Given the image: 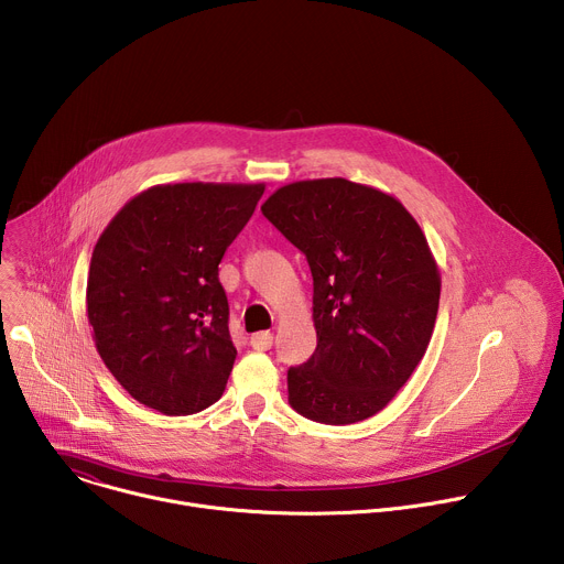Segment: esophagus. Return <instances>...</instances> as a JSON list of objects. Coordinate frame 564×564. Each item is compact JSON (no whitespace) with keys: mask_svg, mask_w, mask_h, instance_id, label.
<instances>
[{"mask_svg":"<svg viewBox=\"0 0 564 564\" xmlns=\"http://www.w3.org/2000/svg\"><path fill=\"white\" fill-rule=\"evenodd\" d=\"M272 339H274V337H272L270 333H257V335L250 337V346H252L254 350L265 352V350L272 348Z\"/></svg>","mask_w":564,"mask_h":564,"instance_id":"obj_1","label":"esophagus"}]
</instances>
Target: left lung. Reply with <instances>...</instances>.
Instances as JSON below:
<instances>
[{
	"label": "left lung",
	"instance_id": "1",
	"mask_svg": "<svg viewBox=\"0 0 564 564\" xmlns=\"http://www.w3.org/2000/svg\"><path fill=\"white\" fill-rule=\"evenodd\" d=\"M263 216L310 265L316 350L288 370V399L321 424L383 411L422 361L440 307L429 240L394 196L346 178L276 189Z\"/></svg>",
	"mask_w": 564,
	"mask_h": 564
}]
</instances>
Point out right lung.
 <instances>
[{
    "label": "right lung",
    "instance_id": "1",
    "mask_svg": "<svg viewBox=\"0 0 564 564\" xmlns=\"http://www.w3.org/2000/svg\"><path fill=\"white\" fill-rule=\"evenodd\" d=\"M263 192V183L155 185L100 234L87 316L105 366L140 404L194 415L220 399L236 348L218 263Z\"/></svg>",
    "mask_w": 564,
    "mask_h": 564
}]
</instances>
